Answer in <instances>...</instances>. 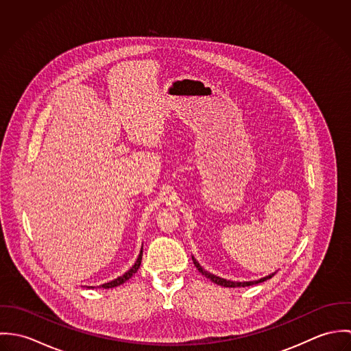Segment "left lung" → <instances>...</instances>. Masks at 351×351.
<instances>
[{
	"label": "left lung",
	"instance_id": "8db88e82",
	"mask_svg": "<svg viewBox=\"0 0 351 351\" xmlns=\"http://www.w3.org/2000/svg\"><path fill=\"white\" fill-rule=\"evenodd\" d=\"M192 259H193V262H195V266L197 267V270L200 271L202 276H205L206 278H209L212 282H215V284H217V285H221V287H226V288H238V287H250V285H255V284H259V282H263V281H266V280H269V278H271L273 276H274V273L273 274H270V276H266V277H263V278H261V280H256V281H246V282H235V281H230V280H224V278H220V277H217V276H215V274H210V273H208L205 269H202L200 266V263L192 256Z\"/></svg>",
	"mask_w": 351,
	"mask_h": 351
}]
</instances>
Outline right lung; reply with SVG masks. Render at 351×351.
Here are the masks:
<instances>
[{"label":"right lung","mask_w":351,"mask_h":351,"mask_svg":"<svg viewBox=\"0 0 351 351\" xmlns=\"http://www.w3.org/2000/svg\"><path fill=\"white\" fill-rule=\"evenodd\" d=\"M142 255H143V247H142V250H141V254H139V256H138V259H136L135 265H134V266H132L127 273H124L123 276H120V277L114 278L113 281H109V282H106V284H102L100 288H104V289L114 288V287H119V285L124 284L127 280H130V278H131V277L138 271V269L141 267V263H142ZM89 288H93V287H89Z\"/></svg>","instance_id":"right-lung-1"}]
</instances>
